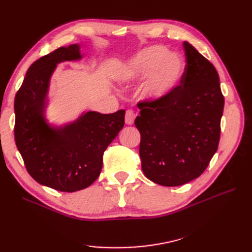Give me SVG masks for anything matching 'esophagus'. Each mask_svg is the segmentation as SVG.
<instances>
[{
	"label": "esophagus",
	"instance_id": "esophagus-1",
	"mask_svg": "<svg viewBox=\"0 0 252 252\" xmlns=\"http://www.w3.org/2000/svg\"><path fill=\"white\" fill-rule=\"evenodd\" d=\"M135 120V113L132 110H127L125 116V123L127 125H133Z\"/></svg>",
	"mask_w": 252,
	"mask_h": 252
}]
</instances>
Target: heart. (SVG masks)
<instances>
[{"mask_svg": "<svg viewBox=\"0 0 252 252\" xmlns=\"http://www.w3.org/2000/svg\"><path fill=\"white\" fill-rule=\"evenodd\" d=\"M185 64L183 59L168 48L154 45L142 49L121 65L118 80L134 83L147 79L143 88L149 101H161L179 86Z\"/></svg>", "mask_w": 252, "mask_h": 252, "instance_id": "heart-1", "label": "heart"}]
</instances>
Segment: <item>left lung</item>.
Wrapping results in <instances>:
<instances>
[{
	"label": "left lung",
	"mask_w": 252,
	"mask_h": 252,
	"mask_svg": "<svg viewBox=\"0 0 252 252\" xmlns=\"http://www.w3.org/2000/svg\"><path fill=\"white\" fill-rule=\"evenodd\" d=\"M181 85L161 101L138 104L144 174L162 186H181L204 172L218 150L224 96L218 71L191 44L183 43Z\"/></svg>",
	"instance_id": "obj_1"
}]
</instances>
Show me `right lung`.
<instances>
[{
    "mask_svg": "<svg viewBox=\"0 0 252 252\" xmlns=\"http://www.w3.org/2000/svg\"><path fill=\"white\" fill-rule=\"evenodd\" d=\"M80 44L60 47L30 66L14 98V139L29 174L64 192L87 188L97 179L103 154L124 127L125 110L83 111L62 125L49 123V87L59 64L83 59Z\"/></svg>",
    "mask_w": 252,
    "mask_h": 252,
    "instance_id": "1",
    "label": "right lung"
}]
</instances>
